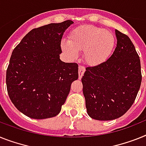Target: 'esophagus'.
I'll list each match as a JSON object with an SVG mask.
<instances>
[{
  "instance_id": "34e87169",
  "label": "esophagus",
  "mask_w": 146,
  "mask_h": 146,
  "mask_svg": "<svg viewBox=\"0 0 146 146\" xmlns=\"http://www.w3.org/2000/svg\"><path fill=\"white\" fill-rule=\"evenodd\" d=\"M84 71H85V67L82 65L79 66V78L82 79L83 74H84Z\"/></svg>"
}]
</instances>
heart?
Returning a JSON list of instances; mask_svg holds the SVG:
<instances>
[{"instance_id": "obj_1", "label": "heart", "mask_w": 146, "mask_h": 146, "mask_svg": "<svg viewBox=\"0 0 146 146\" xmlns=\"http://www.w3.org/2000/svg\"><path fill=\"white\" fill-rule=\"evenodd\" d=\"M115 44V38L111 31L90 24L81 25L70 33L69 40L62 41V48L72 58L83 50L87 64L99 65L107 60Z\"/></svg>"}]
</instances>
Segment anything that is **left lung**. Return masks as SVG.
I'll list each match as a JSON object with an SVG mask.
<instances>
[{
	"instance_id": "8db88e82",
	"label": "left lung",
	"mask_w": 146,
	"mask_h": 146,
	"mask_svg": "<svg viewBox=\"0 0 146 146\" xmlns=\"http://www.w3.org/2000/svg\"><path fill=\"white\" fill-rule=\"evenodd\" d=\"M117 46L107 61L86 67L82 79L88 114L97 120L122 117L134 102L142 82L139 55L128 35L115 29Z\"/></svg>"
}]
</instances>
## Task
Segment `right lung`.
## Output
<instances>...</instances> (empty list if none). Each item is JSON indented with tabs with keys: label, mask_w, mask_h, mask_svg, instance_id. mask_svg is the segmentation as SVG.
<instances>
[{
	"label": "right lung",
	"mask_w": 146,
	"mask_h": 146,
	"mask_svg": "<svg viewBox=\"0 0 146 146\" xmlns=\"http://www.w3.org/2000/svg\"><path fill=\"white\" fill-rule=\"evenodd\" d=\"M73 22L67 20L35 28L13 50L6 82L11 101L33 119L58 115L79 77L78 64L59 58L64 33Z\"/></svg>",
	"instance_id": "right-lung-1"
}]
</instances>
